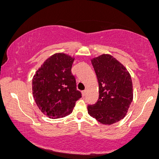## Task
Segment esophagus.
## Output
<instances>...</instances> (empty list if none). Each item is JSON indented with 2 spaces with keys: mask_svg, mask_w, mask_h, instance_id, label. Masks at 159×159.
I'll list each match as a JSON object with an SVG mask.
<instances>
[{
  "mask_svg": "<svg viewBox=\"0 0 159 159\" xmlns=\"http://www.w3.org/2000/svg\"><path fill=\"white\" fill-rule=\"evenodd\" d=\"M86 91H87V90L86 89H85V90H84V91H82V95H83V96H85V95H86Z\"/></svg>",
  "mask_w": 159,
  "mask_h": 159,
  "instance_id": "esophagus-1",
  "label": "esophagus"
}]
</instances>
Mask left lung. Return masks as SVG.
Masks as SVG:
<instances>
[{"mask_svg": "<svg viewBox=\"0 0 159 159\" xmlns=\"http://www.w3.org/2000/svg\"><path fill=\"white\" fill-rule=\"evenodd\" d=\"M99 86V97L88 113L99 123L111 125L123 119L133 101L131 75L125 66L110 54L91 59Z\"/></svg>", "mask_w": 159, "mask_h": 159, "instance_id": "left-lung-1", "label": "left lung"}]
</instances>
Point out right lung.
<instances>
[{"mask_svg": "<svg viewBox=\"0 0 159 159\" xmlns=\"http://www.w3.org/2000/svg\"><path fill=\"white\" fill-rule=\"evenodd\" d=\"M75 58L56 53L43 63L33 77L32 91L39 110L50 118L65 117L72 113L81 97L71 73Z\"/></svg>", "mask_w": 159, "mask_h": 159, "instance_id": "obj_1", "label": "right lung"}]
</instances>
